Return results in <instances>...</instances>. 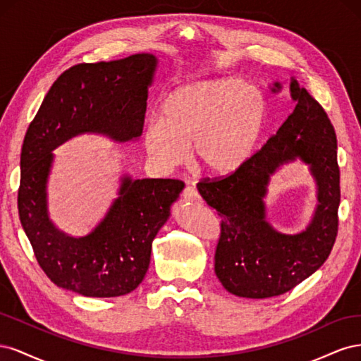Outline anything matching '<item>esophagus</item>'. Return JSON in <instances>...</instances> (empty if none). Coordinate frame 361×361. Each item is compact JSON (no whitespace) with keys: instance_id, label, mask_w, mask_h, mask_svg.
<instances>
[{"instance_id":"1","label":"esophagus","mask_w":361,"mask_h":361,"mask_svg":"<svg viewBox=\"0 0 361 361\" xmlns=\"http://www.w3.org/2000/svg\"><path fill=\"white\" fill-rule=\"evenodd\" d=\"M182 199L185 202H200V194L195 188L187 187L182 191Z\"/></svg>"}]
</instances>
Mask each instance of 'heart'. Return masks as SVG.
Masks as SVG:
<instances>
[{"instance_id":"obj_1","label":"heart","mask_w":361,"mask_h":361,"mask_svg":"<svg viewBox=\"0 0 361 361\" xmlns=\"http://www.w3.org/2000/svg\"><path fill=\"white\" fill-rule=\"evenodd\" d=\"M267 117V96L256 84L238 78L195 81L164 97L158 120L143 130V143L161 169L178 167L190 146L195 169L226 178L250 159Z\"/></svg>"}]
</instances>
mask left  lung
Segmentation results:
<instances>
[{
    "instance_id": "1",
    "label": "left lung",
    "mask_w": 361,
    "mask_h": 361,
    "mask_svg": "<svg viewBox=\"0 0 361 361\" xmlns=\"http://www.w3.org/2000/svg\"><path fill=\"white\" fill-rule=\"evenodd\" d=\"M290 96L297 102L293 111L264 147L231 176L197 185L221 218L215 274L236 297L269 298L293 289L322 267L337 236L341 171L334 128L319 102L293 78ZM297 157L310 164L319 206L305 231L285 235L264 220L263 197L270 174Z\"/></svg>"
}]
</instances>
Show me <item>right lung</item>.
I'll list each match as a JSON object with an SVG mask.
<instances>
[{
	"label": "right lung",
	"mask_w": 361,
	"mask_h": 361,
	"mask_svg": "<svg viewBox=\"0 0 361 361\" xmlns=\"http://www.w3.org/2000/svg\"><path fill=\"white\" fill-rule=\"evenodd\" d=\"M157 64L154 54L76 64L52 84L27 129L18 190L20 224L51 281L84 297H120L143 281L152 243L185 183L125 176L104 220L92 233L73 238L60 232L48 216L51 152L85 133L116 141L138 138Z\"/></svg>",
	"instance_id": "1"
}]
</instances>
